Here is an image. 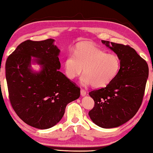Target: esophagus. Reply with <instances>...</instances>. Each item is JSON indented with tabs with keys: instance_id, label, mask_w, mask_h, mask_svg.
Returning a JSON list of instances; mask_svg holds the SVG:
<instances>
[{
	"instance_id": "obj_1",
	"label": "esophagus",
	"mask_w": 153,
	"mask_h": 153,
	"mask_svg": "<svg viewBox=\"0 0 153 153\" xmlns=\"http://www.w3.org/2000/svg\"><path fill=\"white\" fill-rule=\"evenodd\" d=\"M80 94H81L82 97H85L86 94V91L84 90V89H81V90H80Z\"/></svg>"
}]
</instances>
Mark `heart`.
<instances>
[{"mask_svg": "<svg viewBox=\"0 0 153 153\" xmlns=\"http://www.w3.org/2000/svg\"><path fill=\"white\" fill-rule=\"evenodd\" d=\"M120 59L116 54H107L91 42L76 46L74 54L66 57L64 66L65 74L73 80L82 73L81 83L101 88L108 85L119 73Z\"/></svg>", "mask_w": 153, "mask_h": 153, "instance_id": "obj_1", "label": "heart"}]
</instances>
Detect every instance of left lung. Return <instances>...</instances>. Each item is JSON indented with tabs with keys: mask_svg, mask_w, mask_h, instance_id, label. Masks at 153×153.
I'll return each mask as SVG.
<instances>
[{
	"mask_svg": "<svg viewBox=\"0 0 153 153\" xmlns=\"http://www.w3.org/2000/svg\"><path fill=\"white\" fill-rule=\"evenodd\" d=\"M101 41L119 57L120 69L106 87L88 93L94 101L88 115L95 125L111 128L128 122L139 111L148 79L149 67L129 46Z\"/></svg>",
	"mask_w": 153,
	"mask_h": 153,
	"instance_id": "obj_1",
	"label": "left lung"
}]
</instances>
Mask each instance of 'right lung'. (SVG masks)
<instances>
[{
	"label": "right lung",
	"mask_w": 153,
	"mask_h": 153,
	"mask_svg": "<svg viewBox=\"0 0 153 153\" xmlns=\"http://www.w3.org/2000/svg\"><path fill=\"white\" fill-rule=\"evenodd\" d=\"M49 39L20 44L6 62L10 101L27 125L47 129L56 125L69 102L80 97V88L59 71L60 51ZM33 57L34 59L31 58ZM32 64L41 69L35 71Z\"/></svg>",
	"instance_id": "obj_1"
}]
</instances>
